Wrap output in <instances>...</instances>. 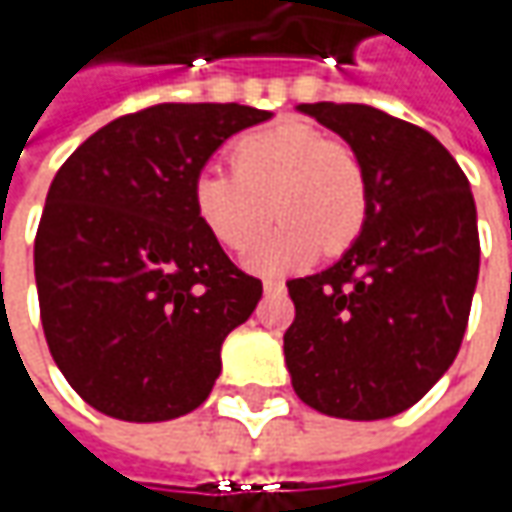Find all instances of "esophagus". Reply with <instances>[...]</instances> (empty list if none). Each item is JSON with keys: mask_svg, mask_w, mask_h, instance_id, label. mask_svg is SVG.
Segmentation results:
<instances>
[{"mask_svg": "<svg viewBox=\"0 0 512 512\" xmlns=\"http://www.w3.org/2000/svg\"><path fill=\"white\" fill-rule=\"evenodd\" d=\"M262 287H265L267 296H279V293H285V285H282L279 279H265V282H262Z\"/></svg>", "mask_w": 512, "mask_h": 512, "instance_id": "1", "label": "esophagus"}]
</instances>
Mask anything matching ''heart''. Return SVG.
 I'll use <instances>...</instances> for the list:
<instances>
[{
  "label": "heart",
  "mask_w": 512,
  "mask_h": 512,
  "mask_svg": "<svg viewBox=\"0 0 512 512\" xmlns=\"http://www.w3.org/2000/svg\"><path fill=\"white\" fill-rule=\"evenodd\" d=\"M230 168H207L193 182V213L227 250H245L273 216L282 225L247 250L256 273H285L342 253L367 216V173L342 142L305 122H276L230 148Z\"/></svg>",
  "instance_id": "b5f03b06"
}]
</instances>
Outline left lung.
I'll list each match as a JSON object with an SVG mask.
<instances>
[{"instance_id":"left-lung-1","label":"left lung","mask_w":512,"mask_h":512,"mask_svg":"<svg viewBox=\"0 0 512 512\" xmlns=\"http://www.w3.org/2000/svg\"><path fill=\"white\" fill-rule=\"evenodd\" d=\"M299 113L339 133L367 173V216L339 262L287 290L296 396L333 419H390L447 373L479 282L470 182L436 136L370 105Z\"/></svg>"}]
</instances>
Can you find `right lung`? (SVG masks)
Listing matches in <instances>:
<instances>
[{
	"label": "right lung",
	"instance_id": "obj_1",
	"mask_svg": "<svg viewBox=\"0 0 512 512\" xmlns=\"http://www.w3.org/2000/svg\"><path fill=\"white\" fill-rule=\"evenodd\" d=\"M247 105H153L70 153L33 245L42 327L70 387L122 422L196 410L222 373V344L262 282L242 273L193 213V182Z\"/></svg>",
	"mask_w": 512,
	"mask_h": 512
}]
</instances>
